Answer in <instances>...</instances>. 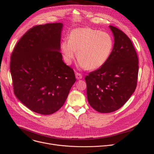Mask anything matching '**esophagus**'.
Here are the masks:
<instances>
[{
  "label": "esophagus",
  "mask_w": 154,
  "mask_h": 154,
  "mask_svg": "<svg viewBox=\"0 0 154 154\" xmlns=\"http://www.w3.org/2000/svg\"><path fill=\"white\" fill-rule=\"evenodd\" d=\"M75 77H76V79H78V80H80V79H82L83 76H82V75L81 74H80V73H78V72H77L76 74H75Z\"/></svg>",
  "instance_id": "obj_1"
}]
</instances>
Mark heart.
I'll return each instance as SVG.
<instances>
[{
  "label": "heart",
  "mask_w": 154,
  "mask_h": 154,
  "mask_svg": "<svg viewBox=\"0 0 154 154\" xmlns=\"http://www.w3.org/2000/svg\"><path fill=\"white\" fill-rule=\"evenodd\" d=\"M114 47L112 37L107 32L91 27L72 30L69 40L61 43V51L66 62L70 64L77 51L80 67L97 69L109 60Z\"/></svg>",
  "instance_id": "obj_1"
}]
</instances>
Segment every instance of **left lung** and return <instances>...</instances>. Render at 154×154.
Returning a JSON list of instances; mask_svg holds the SVG:
<instances>
[{"mask_svg": "<svg viewBox=\"0 0 154 154\" xmlns=\"http://www.w3.org/2000/svg\"><path fill=\"white\" fill-rule=\"evenodd\" d=\"M110 29L114 45L109 60L85 78L88 102L100 113L122 107L134 92L138 79L139 60L132 41L118 28Z\"/></svg>", "mask_w": 154, "mask_h": 154, "instance_id": "obj_1", "label": "left lung"}]
</instances>
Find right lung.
Returning <instances> with one entry per match:
<instances>
[{
	"mask_svg": "<svg viewBox=\"0 0 154 154\" xmlns=\"http://www.w3.org/2000/svg\"><path fill=\"white\" fill-rule=\"evenodd\" d=\"M61 23L35 26L14 47L10 70L14 92L32 111L50 115L59 110L76 81L60 52Z\"/></svg>",
	"mask_w": 154,
	"mask_h": 154,
	"instance_id": "obj_1",
	"label": "right lung"
}]
</instances>
